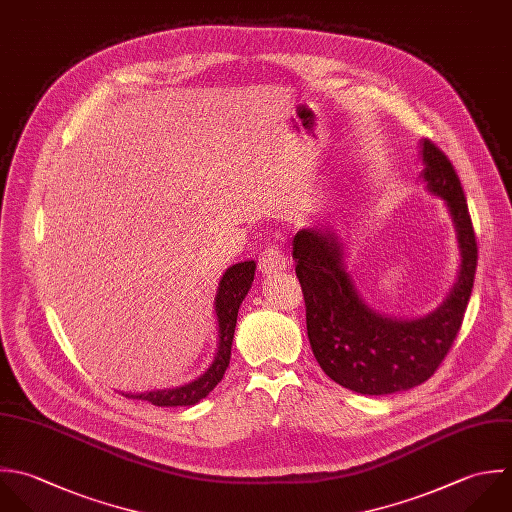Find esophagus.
<instances>
[{"mask_svg":"<svg viewBox=\"0 0 512 512\" xmlns=\"http://www.w3.org/2000/svg\"><path fill=\"white\" fill-rule=\"evenodd\" d=\"M287 269V257L279 247H265L259 253V271L263 275H275Z\"/></svg>","mask_w":512,"mask_h":512,"instance_id":"esophagus-1","label":"esophagus"}]
</instances>
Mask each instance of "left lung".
Segmentation results:
<instances>
[{"label":"left lung","instance_id":"left-lung-1","mask_svg":"<svg viewBox=\"0 0 512 512\" xmlns=\"http://www.w3.org/2000/svg\"><path fill=\"white\" fill-rule=\"evenodd\" d=\"M421 159L425 187L445 201L461 253L457 283L435 311L413 319L375 311L347 271L345 243L335 231L309 227L293 237L313 355L327 377L361 395L409 391L431 379L453 347L471 299L479 255L465 191L435 143L421 141Z\"/></svg>","mask_w":512,"mask_h":512}]
</instances>
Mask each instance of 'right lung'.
Here are the masks:
<instances>
[{"instance_id":"right-lung-1","label":"right lung","mask_w":512,"mask_h":512,"mask_svg":"<svg viewBox=\"0 0 512 512\" xmlns=\"http://www.w3.org/2000/svg\"><path fill=\"white\" fill-rule=\"evenodd\" d=\"M255 261H241L231 265L217 287L215 295V317H217V353L211 367L191 383L173 387V389H157L145 393H121L127 399L147 401L155 407H189L205 399L217 383L223 379L229 359H231V345L237 325V313L251 289L255 277Z\"/></svg>"}]
</instances>
